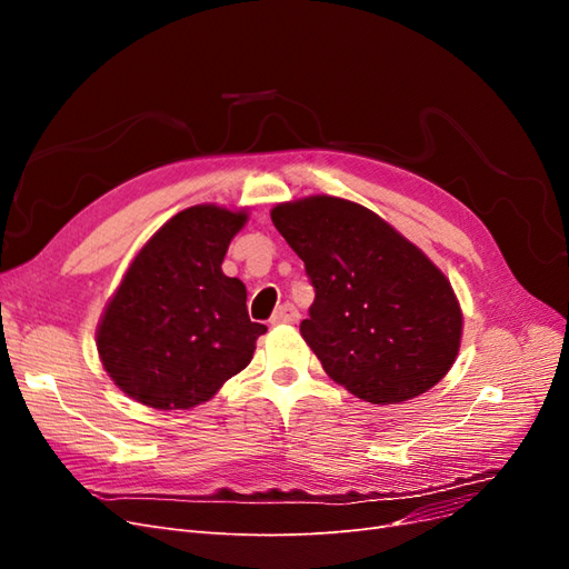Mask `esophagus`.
Returning a JSON list of instances; mask_svg holds the SVG:
<instances>
[{
	"mask_svg": "<svg viewBox=\"0 0 569 569\" xmlns=\"http://www.w3.org/2000/svg\"><path fill=\"white\" fill-rule=\"evenodd\" d=\"M299 320V311L291 303H282L278 311L272 313V325H287V322H297Z\"/></svg>",
	"mask_w": 569,
	"mask_h": 569,
	"instance_id": "esophagus-1",
	"label": "esophagus"
}]
</instances>
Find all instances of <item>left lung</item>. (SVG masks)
<instances>
[{"label":"left lung","instance_id":"left-lung-1","mask_svg":"<svg viewBox=\"0 0 569 569\" xmlns=\"http://www.w3.org/2000/svg\"><path fill=\"white\" fill-rule=\"evenodd\" d=\"M270 218L316 289L301 335L335 382L387 406L416 399L449 372L460 306L418 247L337 197L280 203Z\"/></svg>","mask_w":569,"mask_h":569}]
</instances>
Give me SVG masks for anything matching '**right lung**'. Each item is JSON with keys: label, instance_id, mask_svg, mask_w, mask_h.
Listing matches in <instances>:
<instances>
[{"label": "right lung", "instance_id": "obj_1", "mask_svg": "<svg viewBox=\"0 0 569 569\" xmlns=\"http://www.w3.org/2000/svg\"><path fill=\"white\" fill-rule=\"evenodd\" d=\"M247 213L192 206L134 256L97 330L111 380L159 410L209 401L253 358L268 327L251 322L247 287L220 270Z\"/></svg>", "mask_w": 569, "mask_h": 569}]
</instances>
